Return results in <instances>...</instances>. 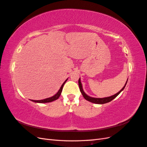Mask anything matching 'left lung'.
I'll list each match as a JSON object with an SVG mask.
<instances>
[{
    "mask_svg": "<svg viewBox=\"0 0 147 147\" xmlns=\"http://www.w3.org/2000/svg\"><path fill=\"white\" fill-rule=\"evenodd\" d=\"M128 80V78H127ZM80 78H79L78 80V85H79V88H80V90L82 94L83 95V96L84 97V98L86 100L90 101L91 102H92V103H94V104H105V103H107V102H109L110 101H112L113 99H114L115 97H116L120 92H121L125 88L126 85V83L127 82V80L125 84V85L124 86V87L121 89V90H120L118 92H117V94H115L112 96H110V97H104V98H94V97H91L90 96H88L87 94H86V93L84 92L83 90V88H82V83L80 82Z\"/></svg>",
    "mask_w": 147,
    "mask_h": 147,
    "instance_id": "left-lung-1",
    "label": "left lung"
}]
</instances>
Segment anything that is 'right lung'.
<instances>
[{"instance_id": "add662e5", "label": "right lung", "mask_w": 147, "mask_h": 147, "mask_svg": "<svg viewBox=\"0 0 147 147\" xmlns=\"http://www.w3.org/2000/svg\"><path fill=\"white\" fill-rule=\"evenodd\" d=\"M67 79L63 83V84H62V86H61L59 90L58 91V92H57L56 94L53 96L51 97H49V98H47V99H43V100H32V101L34 102H37V103H48V102H51L52 101H54L56 99H57L59 97L61 92H62V91H63V86L64 85L65 83L67 82Z\"/></svg>"}]
</instances>
